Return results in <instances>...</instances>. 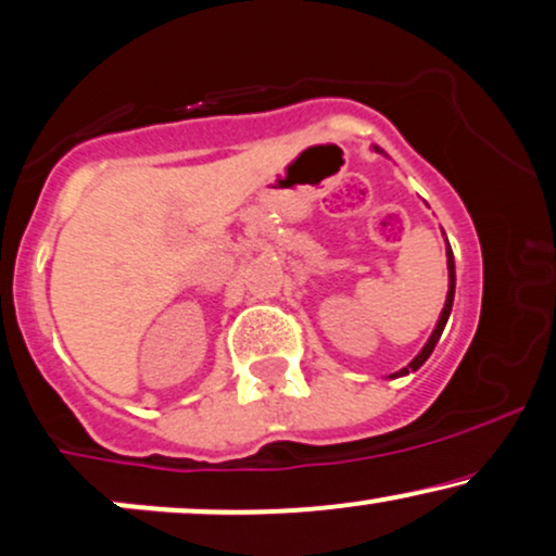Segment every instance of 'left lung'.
Returning <instances> with one entry per match:
<instances>
[{
  "label": "left lung",
  "mask_w": 556,
  "mask_h": 556,
  "mask_svg": "<svg viewBox=\"0 0 556 556\" xmlns=\"http://www.w3.org/2000/svg\"><path fill=\"white\" fill-rule=\"evenodd\" d=\"M376 152H381V149H376ZM445 242H448V239H445ZM445 257H448V296H445V306H443L441 317H438V325H435V330H433V334H430V340L425 342V348H422V351L415 355V361L409 363L407 368H402L400 374H392V379H396V376H404V374H409V371H417V368H420L422 363L430 358V353H433L435 342L441 340V332H443L445 321H448V317H451V306H454V289H456V267H454V252H451V247H445Z\"/></svg>",
  "instance_id": "1"
}]
</instances>
